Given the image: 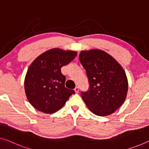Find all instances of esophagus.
I'll return each instance as SVG.
<instances>
[{"mask_svg": "<svg viewBox=\"0 0 149 149\" xmlns=\"http://www.w3.org/2000/svg\"><path fill=\"white\" fill-rule=\"evenodd\" d=\"M74 90H75V92H76V93H78L79 92V88L78 86H76V87L75 88Z\"/></svg>", "mask_w": 149, "mask_h": 149, "instance_id": "esophagus-1", "label": "esophagus"}]
</instances>
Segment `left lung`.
I'll return each mask as SVG.
<instances>
[{
  "label": "left lung",
  "instance_id": "8db88e82",
  "mask_svg": "<svg viewBox=\"0 0 149 149\" xmlns=\"http://www.w3.org/2000/svg\"><path fill=\"white\" fill-rule=\"evenodd\" d=\"M79 61L86 71L90 90L81 97L91 112L108 116L123 105L128 92L126 73L116 59L100 49L81 51Z\"/></svg>",
  "mask_w": 149,
  "mask_h": 149
}]
</instances>
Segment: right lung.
I'll return each mask as SVG.
<instances>
[{
    "mask_svg": "<svg viewBox=\"0 0 149 149\" xmlns=\"http://www.w3.org/2000/svg\"><path fill=\"white\" fill-rule=\"evenodd\" d=\"M77 55L74 51L54 48L42 53L28 68L25 91L30 104L46 114H52L63 107L74 90L65 87V77L61 68Z\"/></svg>",
    "mask_w": 149,
    "mask_h": 149,
    "instance_id": "add662e5",
    "label": "right lung"
}]
</instances>
